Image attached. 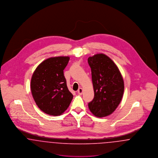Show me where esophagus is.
I'll list each match as a JSON object with an SVG mask.
<instances>
[{
    "label": "esophagus",
    "mask_w": 158,
    "mask_h": 158,
    "mask_svg": "<svg viewBox=\"0 0 158 158\" xmlns=\"http://www.w3.org/2000/svg\"><path fill=\"white\" fill-rule=\"evenodd\" d=\"M83 93L82 88H79L78 90H77V94L79 95H82Z\"/></svg>",
    "instance_id": "obj_1"
}]
</instances>
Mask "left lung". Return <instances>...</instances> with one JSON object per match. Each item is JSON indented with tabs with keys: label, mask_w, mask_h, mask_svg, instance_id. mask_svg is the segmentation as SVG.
I'll return each instance as SVG.
<instances>
[{
	"label": "left lung",
	"mask_w": 158,
	"mask_h": 158,
	"mask_svg": "<svg viewBox=\"0 0 158 158\" xmlns=\"http://www.w3.org/2000/svg\"><path fill=\"white\" fill-rule=\"evenodd\" d=\"M88 62L94 90V98L88 106L94 115L104 117L120 104L124 89L123 79L116 64L104 54L89 57Z\"/></svg>",
	"instance_id": "8db88e82"
}]
</instances>
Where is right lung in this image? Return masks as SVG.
<instances>
[{
  "label": "right lung",
  "mask_w": 158,
  "mask_h": 158,
  "mask_svg": "<svg viewBox=\"0 0 158 158\" xmlns=\"http://www.w3.org/2000/svg\"><path fill=\"white\" fill-rule=\"evenodd\" d=\"M69 59V57L47 59L38 66L32 76V97L38 108L45 114L61 115L73 99L63 73Z\"/></svg>",
  "instance_id": "right-lung-1"
}]
</instances>
